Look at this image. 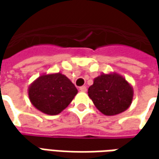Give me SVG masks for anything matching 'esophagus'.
<instances>
[{
    "mask_svg": "<svg viewBox=\"0 0 159 159\" xmlns=\"http://www.w3.org/2000/svg\"><path fill=\"white\" fill-rule=\"evenodd\" d=\"M80 90L81 92H86V91H87V87H86V86H82V87L80 88Z\"/></svg>",
    "mask_w": 159,
    "mask_h": 159,
    "instance_id": "34e87169",
    "label": "esophagus"
}]
</instances>
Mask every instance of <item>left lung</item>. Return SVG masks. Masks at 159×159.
<instances>
[{
  "instance_id": "obj_1",
  "label": "left lung",
  "mask_w": 159,
  "mask_h": 159,
  "mask_svg": "<svg viewBox=\"0 0 159 159\" xmlns=\"http://www.w3.org/2000/svg\"><path fill=\"white\" fill-rule=\"evenodd\" d=\"M89 96L95 106L106 116H114L126 111L131 105L134 89L119 73H102L89 89Z\"/></svg>"
}]
</instances>
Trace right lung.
I'll return each mask as SVG.
<instances>
[{
    "instance_id": "right-lung-1",
    "label": "right lung",
    "mask_w": 159,
    "mask_h": 159,
    "mask_svg": "<svg viewBox=\"0 0 159 159\" xmlns=\"http://www.w3.org/2000/svg\"><path fill=\"white\" fill-rule=\"evenodd\" d=\"M78 90L67 77L57 73H44L28 88L29 99L38 111L48 115L62 112L73 100Z\"/></svg>"
}]
</instances>
